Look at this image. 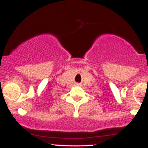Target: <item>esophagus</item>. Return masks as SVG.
<instances>
[{
    "mask_svg": "<svg viewBox=\"0 0 148 148\" xmlns=\"http://www.w3.org/2000/svg\"><path fill=\"white\" fill-rule=\"evenodd\" d=\"M76 85H79V84H76Z\"/></svg>",
    "mask_w": 148,
    "mask_h": 148,
    "instance_id": "1",
    "label": "esophagus"
}]
</instances>
